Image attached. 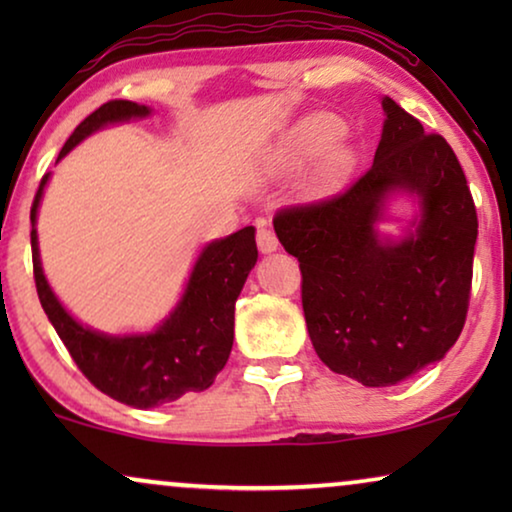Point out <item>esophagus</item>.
<instances>
[{"instance_id": "esophagus-1", "label": "esophagus", "mask_w": 512, "mask_h": 512, "mask_svg": "<svg viewBox=\"0 0 512 512\" xmlns=\"http://www.w3.org/2000/svg\"><path fill=\"white\" fill-rule=\"evenodd\" d=\"M256 244H258V251H261V254H272V251H277V247H279L275 233H272L265 223H258Z\"/></svg>"}]
</instances>
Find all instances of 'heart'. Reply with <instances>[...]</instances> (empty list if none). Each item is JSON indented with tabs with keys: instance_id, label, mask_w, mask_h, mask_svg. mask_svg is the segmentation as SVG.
<instances>
[{
	"instance_id": "b5f03b06",
	"label": "heart",
	"mask_w": 512,
	"mask_h": 512,
	"mask_svg": "<svg viewBox=\"0 0 512 512\" xmlns=\"http://www.w3.org/2000/svg\"><path fill=\"white\" fill-rule=\"evenodd\" d=\"M345 130V123L338 116L324 114V111L300 118L277 142L272 151V163L279 170L293 172L319 158L312 174V188L317 193L333 191L342 181H347L356 165L352 146L340 142Z\"/></svg>"
}]
</instances>
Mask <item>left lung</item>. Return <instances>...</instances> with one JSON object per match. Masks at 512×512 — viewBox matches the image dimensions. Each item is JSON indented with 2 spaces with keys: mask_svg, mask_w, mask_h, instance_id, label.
<instances>
[{
  "mask_svg": "<svg viewBox=\"0 0 512 512\" xmlns=\"http://www.w3.org/2000/svg\"><path fill=\"white\" fill-rule=\"evenodd\" d=\"M373 167L345 193L286 207L275 233L303 272L314 352L363 387H391L450 352L464 328L478 214L452 146L382 97ZM418 214L403 236L382 234L388 202Z\"/></svg>",
  "mask_w": 512,
  "mask_h": 512,
  "instance_id": "obj_1",
  "label": "left lung"
}]
</instances>
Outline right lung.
I'll return each instance as SVG.
<instances>
[{"instance_id":"obj_1","label":"right lung","mask_w":512,"mask_h":512,"mask_svg":"<svg viewBox=\"0 0 512 512\" xmlns=\"http://www.w3.org/2000/svg\"><path fill=\"white\" fill-rule=\"evenodd\" d=\"M151 116V107L114 100L93 111L62 146L58 160L76 144L107 128ZM51 172L44 174L32 202L34 282L48 321L65 342L81 373L102 394L132 408L149 410L205 391L226 366L235 335V300L256 265V228L247 226L202 247L174 310L149 333L109 335L83 326L65 310L41 268L37 214Z\"/></svg>"}]
</instances>
